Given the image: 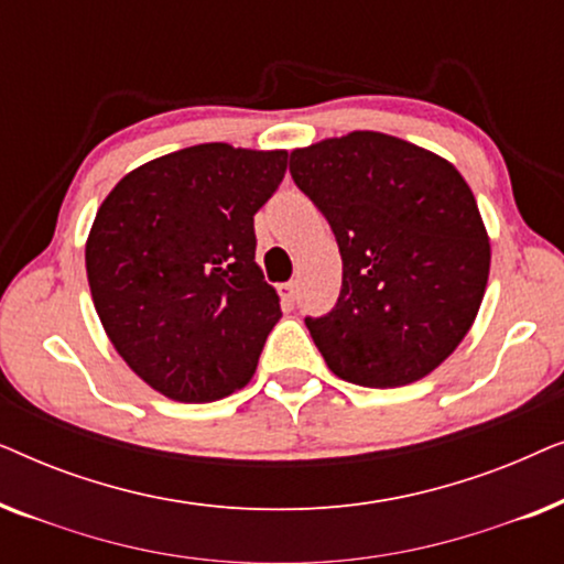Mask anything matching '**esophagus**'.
<instances>
[{"mask_svg":"<svg viewBox=\"0 0 564 564\" xmlns=\"http://www.w3.org/2000/svg\"><path fill=\"white\" fill-rule=\"evenodd\" d=\"M280 297H282V303L295 305V300H297V282L280 284Z\"/></svg>","mask_w":564,"mask_h":564,"instance_id":"esophagus-1","label":"esophagus"}]
</instances>
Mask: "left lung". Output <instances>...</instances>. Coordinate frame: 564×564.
<instances>
[{"label": "left lung", "mask_w": 564, "mask_h": 564, "mask_svg": "<svg viewBox=\"0 0 564 564\" xmlns=\"http://www.w3.org/2000/svg\"><path fill=\"white\" fill-rule=\"evenodd\" d=\"M290 174L344 261L334 311L305 318L330 372L365 388L434 372L488 288L490 238L469 184L446 159L375 130L295 149Z\"/></svg>", "instance_id": "left-lung-1"}]
</instances>
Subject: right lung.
I'll return each instance as SVG.
<instances>
[{
	"mask_svg": "<svg viewBox=\"0 0 564 564\" xmlns=\"http://www.w3.org/2000/svg\"><path fill=\"white\" fill-rule=\"evenodd\" d=\"M288 151L199 143L133 169L99 205L87 280L126 365L161 395L210 403L241 390L282 318L257 264L253 215Z\"/></svg>",
	"mask_w": 564,
	"mask_h": 564,
	"instance_id": "obj_1",
	"label": "right lung"
}]
</instances>
